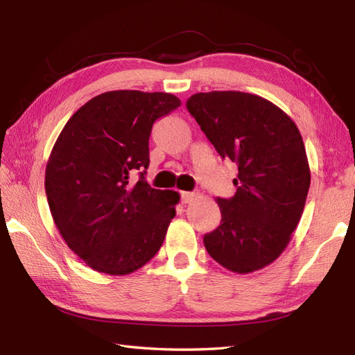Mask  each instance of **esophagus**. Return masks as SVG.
<instances>
[{
    "mask_svg": "<svg viewBox=\"0 0 355 355\" xmlns=\"http://www.w3.org/2000/svg\"><path fill=\"white\" fill-rule=\"evenodd\" d=\"M195 198V192H182V202L183 205H187Z\"/></svg>",
    "mask_w": 355,
    "mask_h": 355,
    "instance_id": "34e87169",
    "label": "esophagus"
}]
</instances>
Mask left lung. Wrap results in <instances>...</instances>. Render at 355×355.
<instances>
[{
  "label": "left lung",
  "mask_w": 355,
  "mask_h": 355,
  "mask_svg": "<svg viewBox=\"0 0 355 355\" xmlns=\"http://www.w3.org/2000/svg\"><path fill=\"white\" fill-rule=\"evenodd\" d=\"M186 107L220 157L238 164L236 192L216 198L221 223L202 238L206 250L235 273L263 268L285 250L304 212L311 175L302 135L254 94L198 93Z\"/></svg>",
  "instance_id": "1"
}]
</instances>
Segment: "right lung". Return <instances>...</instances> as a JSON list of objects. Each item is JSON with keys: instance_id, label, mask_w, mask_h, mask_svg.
<instances>
[{"instance_id": "1", "label": "right lung", "mask_w": 355, "mask_h": 355, "mask_svg": "<svg viewBox=\"0 0 355 355\" xmlns=\"http://www.w3.org/2000/svg\"><path fill=\"white\" fill-rule=\"evenodd\" d=\"M180 105L169 93L108 92L80 107L59 134L45 193L67 245L93 270L130 275L160 250L180 195L145 180L149 135Z\"/></svg>"}]
</instances>
